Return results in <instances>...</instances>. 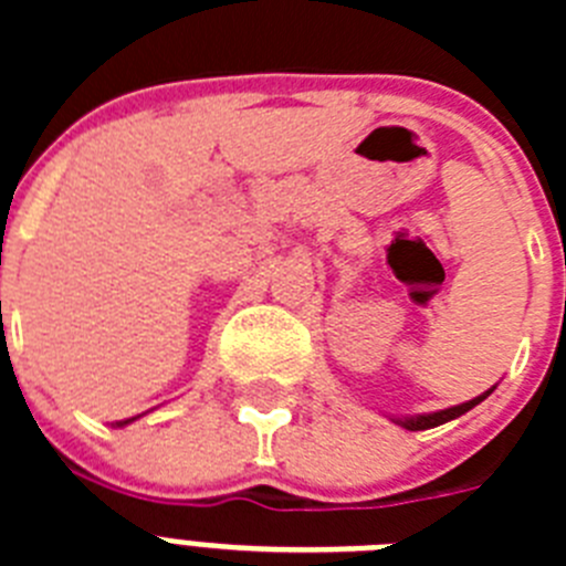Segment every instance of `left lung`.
<instances>
[{"label":"left lung","mask_w":566,"mask_h":566,"mask_svg":"<svg viewBox=\"0 0 566 566\" xmlns=\"http://www.w3.org/2000/svg\"><path fill=\"white\" fill-rule=\"evenodd\" d=\"M496 388V385H493ZM493 388H488L484 394H479V397L468 399V402L462 405H453V408H444V411H433V413H419V417H405V419H394V422L399 424V428H405V431H428V428H437V424H444L451 422V419L462 417V413H468L470 408H476L482 399H488L490 394H493Z\"/></svg>","instance_id":"8db88e82"}]
</instances>
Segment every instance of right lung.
Listing matches in <instances>:
<instances>
[{
	"mask_svg": "<svg viewBox=\"0 0 566 566\" xmlns=\"http://www.w3.org/2000/svg\"><path fill=\"white\" fill-rule=\"evenodd\" d=\"M135 419H138V417H133V419H124V422H115V424H118V428H124V424H129V422H135Z\"/></svg>",
	"mask_w": 566,
	"mask_h": 566,
	"instance_id": "add662e5",
	"label": "right lung"
}]
</instances>
